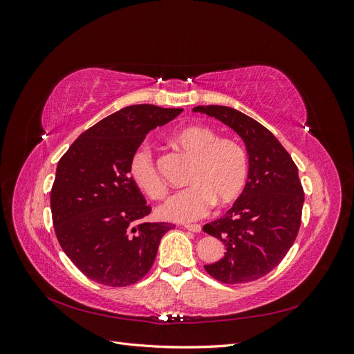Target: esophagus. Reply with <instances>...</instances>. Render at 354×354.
Listing matches in <instances>:
<instances>
[{
	"mask_svg": "<svg viewBox=\"0 0 354 354\" xmlns=\"http://www.w3.org/2000/svg\"><path fill=\"white\" fill-rule=\"evenodd\" d=\"M185 227L187 230H190V232H194V233H199L202 230V227L199 226V224H185Z\"/></svg>",
	"mask_w": 354,
	"mask_h": 354,
	"instance_id": "obj_1",
	"label": "esophagus"
}]
</instances>
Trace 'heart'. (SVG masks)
<instances>
[{"mask_svg": "<svg viewBox=\"0 0 354 354\" xmlns=\"http://www.w3.org/2000/svg\"><path fill=\"white\" fill-rule=\"evenodd\" d=\"M173 142L195 158L189 186L171 196L159 208L160 217L173 221L198 220L209 212L214 203L220 207L236 201L248 178V156L232 138L205 125H189L173 136ZM130 177L134 185L152 199H162L167 186L156 168L151 149L140 146L130 159Z\"/></svg>", "mask_w": 354, "mask_h": 354, "instance_id": "obj_1", "label": "heart"}]
</instances>
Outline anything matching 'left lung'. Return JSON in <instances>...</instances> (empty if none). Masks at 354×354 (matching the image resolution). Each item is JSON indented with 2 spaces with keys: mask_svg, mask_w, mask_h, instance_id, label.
<instances>
[{
  "mask_svg": "<svg viewBox=\"0 0 354 354\" xmlns=\"http://www.w3.org/2000/svg\"><path fill=\"white\" fill-rule=\"evenodd\" d=\"M194 112L216 118L236 131L250 156L248 180L241 196L223 217L203 226L226 252L205 270L223 283L260 279L279 264L301 224L304 190L298 168L264 125L227 106H196Z\"/></svg>",
  "mask_w": 354,
  "mask_h": 354,
  "instance_id": "8db88e82",
  "label": "left lung"
}]
</instances>
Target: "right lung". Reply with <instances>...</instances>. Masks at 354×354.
I'll use <instances>...</instances> for the list:
<instances>
[{
  "mask_svg": "<svg viewBox=\"0 0 354 354\" xmlns=\"http://www.w3.org/2000/svg\"><path fill=\"white\" fill-rule=\"evenodd\" d=\"M181 112L127 106L84 131L60 158L50 196L53 224L62 250L88 279L128 286L153 266L174 224L143 221L152 208L130 177V159L149 131Z\"/></svg>",
  "mask_w": 354,
  "mask_h": 354,
  "instance_id": "right-lung-1",
  "label": "right lung"
}]
</instances>
